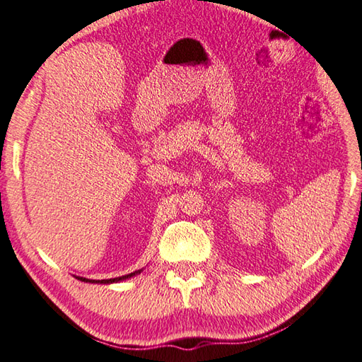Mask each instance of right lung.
Wrapping results in <instances>:
<instances>
[{
    "label": "right lung",
    "mask_w": 362,
    "mask_h": 362,
    "mask_svg": "<svg viewBox=\"0 0 362 362\" xmlns=\"http://www.w3.org/2000/svg\"><path fill=\"white\" fill-rule=\"evenodd\" d=\"M144 269H139V271H134L128 275H122V277H115V279H107V280H91V279H85V277H78V275H74L77 280L85 281V284H100V285H110V284H118V281H123V280H128L131 277H136L137 274H141Z\"/></svg>",
    "instance_id": "right-lung-1"
}]
</instances>
